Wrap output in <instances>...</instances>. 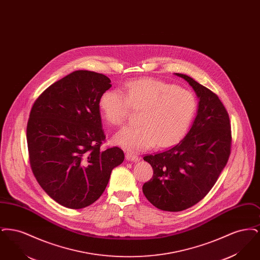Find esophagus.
Here are the masks:
<instances>
[{
  "mask_svg": "<svg viewBox=\"0 0 260 260\" xmlns=\"http://www.w3.org/2000/svg\"><path fill=\"white\" fill-rule=\"evenodd\" d=\"M125 159L126 161H136L139 160V157L133 153H125Z\"/></svg>",
  "mask_w": 260,
  "mask_h": 260,
  "instance_id": "esophagus-1",
  "label": "esophagus"
}]
</instances>
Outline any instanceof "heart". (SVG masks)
<instances>
[{
  "label": "heart",
  "mask_w": 260,
  "mask_h": 260,
  "mask_svg": "<svg viewBox=\"0 0 260 260\" xmlns=\"http://www.w3.org/2000/svg\"><path fill=\"white\" fill-rule=\"evenodd\" d=\"M102 117L113 125H123L132 108L140 110L139 125L120 131L114 142L129 151L169 147L181 140L196 115L194 92L157 79L127 82L123 93L105 91L99 100Z\"/></svg>",
  "instance_id": "obj_1"
}]
</instances>
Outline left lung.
Returning a JSON list of instances; mask_svg holds the SVG:
<instances>
[{
    "mask_svg": "<svg viewBox=\"0 0 260 260\" xmlns=\"http://www.w3.org/2000/svg\"><path fill=\"white\" fill-rule=\"evenodd\" d=\"M194 88L197 116L185 137L172 148L144 156L153 169L142 186L149 202L166 211H181L204 198L225 168L232 144L228 112L218 96L191 77L175 73Z\"/></svg>",
    "mask_w": 260,
    "mask_h": 260,
    "instance_id": "obj_1",
    "label": "left lung"
}]
</instances>
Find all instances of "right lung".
Returning <instances> with one entry per match:
<instances>
[{
	"label": "right lung",
	"instance_id": "obj_1",
	"mask_svg": "<svg viewBox=\"0 0 260 260\" xmlns=\"http://www.w3.org/2000/svg\"><path fill=\"white\" fill-rule=\"evenodd\" d=\"M105 75L78 70L45 89L29 115V161L44 191L65 208L94 203L112 170L124 161L123 150H102L99 100L111 87Z\"/></svg>",
	"mask_w": 260,
	"mask_h": 260
}]
</instances>
